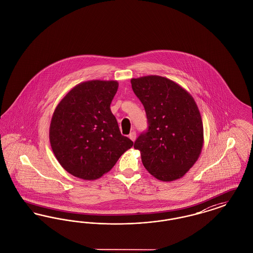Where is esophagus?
<instances>
[{"instance_id": "34e87169", "label": "esophagus", "mask_w": 253, "mask_h": 253, "mask_svg": "<svg viewBox=\"0 0 253 253\" xmlns=\"http://www.w3.org/2000/svg\"><path fill=\"white\" fill-rule=\"evenodd\" d=\"M129 138H130L132 141H134L135 138H136V132H134V131H132V132L129 134Z\"/></svg>"}]
</instances>
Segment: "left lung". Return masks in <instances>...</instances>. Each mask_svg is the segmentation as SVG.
Returning a JSON list of instances; mask_svg holds the SVG:
<instances>
[{
    "label": "left lung",
    "instance_id": "left-lung-1",
    "mask_svg": "<svg viewBox=\"0 0 253 253\" xmlns=\"http://www.w3.org/2000/svg\"><path fill=\"white\" fill-rule=\"evenodd\" d=\"M144 106L148 130L134 142L145 169L159 180L181 178L193 167L204 143L203 123L193 96L160 76L131 80Z\"/></svg>",
    "mask_w": 253,
    "mask_h": 253
}]
</instances>
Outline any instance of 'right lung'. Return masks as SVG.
<instances>
[{"mask_svg": "<svg viewBox=\"0 0 253 253\" xmlns=\"http://www.w3.org/2000/svg\"><path fill=\"white\" fill-rule=\"evenodd\" d=\"M118 88L117 81L82 83L54 111L49 128L52 151L61 167L78 178L101 177L133 145L121 134L110 109Z\"/></svg>", "mask_w": 253, "mask_h": 253, "instance_id": "right-lung-1", "label": "right lung"}]
</instances>
